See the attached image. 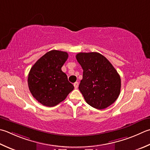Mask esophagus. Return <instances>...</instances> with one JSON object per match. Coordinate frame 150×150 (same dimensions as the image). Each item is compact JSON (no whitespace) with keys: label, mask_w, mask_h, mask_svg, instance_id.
Here are the masks:
<instances>
[{"label":"esophagus","mask_w":150,"mask_h":150,"mask_svg":"<svg viewBox=\"0 0 150 150\" xmlns=\"http://www.w3.org/2000/svg\"><path fill=\"white\" fill-rule=\"evenodd\" d=\"M73 85H74L75 88L77 89V88H78V86H79V83H78V82H76V83H75L74 84H73Z\"/></svg>","instance_id":"34e87169"}]
</instances>
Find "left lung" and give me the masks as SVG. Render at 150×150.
Wrapping results in <instances>:
<instances>
[{
    "label": "left lung",
    "instance_id": "1",
    "mask_svg": "<svg viewBox=\"0 0 150 150\" xmlns=\"http://www.w3.org/2000/svg\"><path fill=\"white\" fill-rule=\"evenodd\" d=\"M76 58L83 69L79 89L87 103L99 110L114 103L120 95L121 79L110 62L96 52H79Z\"/></svg>",
    "mask_w": 150,
    "mask_h": 150
}]
</instances>
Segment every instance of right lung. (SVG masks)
Here are the masks:
<instances>
[{"mask_svg": "<svg viewBox=\"0 0 150 150\" xmlns=\"http://www.w3.org/2000/svg\"><path fill=\"white\" fill-rule=\"evenodd\" d=\"M67 58V52L52 50L31 67L28 77L29 90L32 96L43 105L56 106L74 89L61 69Z\"/></svg>", "mask_w": 150, "mask_h": 150, "instance_id": "right-lung-1", "label": "right lung"}]
</instances>
